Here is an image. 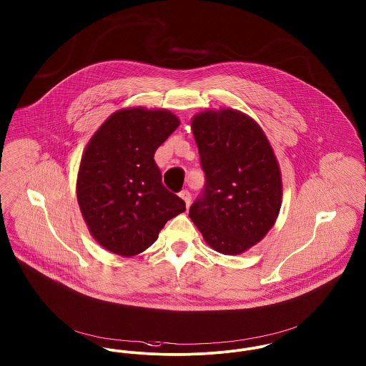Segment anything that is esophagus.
<instances>
[{
    "mask_svg": "<svg viewBox=\"0 0 366 366\" xmlns=\"http://www.w3.org/2000/svg\"><path fill=\"white\" fill-rule=\"evenodd\" d=\"M179 195H180V198L184 201L186 207L189 208V207H190V202H192V194H190L187 190H183V192L179 193Z\"/></svg>",
    "mask_w": 366,
    "mask_h": 366,
    "instance_id": "34e87169",
    "label": "esophagus"
}]
</instances>
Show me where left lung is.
Segmentation results:
<instances>
[{
    "label": "left lung",
    "instance_id": "left-lung-1",
    "mask_svg": "<svg viewBox=\"0 0 366 366\" xmlns=\"http://www.w3.org/2000/svg\"><path fill=\"white\" fill-rule=\"evenodd\" d=\"M192 127L205 184L189 217L214 249L240 254L258 243L279 215L276 157L262 129L239 111L201 112Z\"/></svg>",
    "mask_w": 366,
    "mask_h": 366
}]
</instances>
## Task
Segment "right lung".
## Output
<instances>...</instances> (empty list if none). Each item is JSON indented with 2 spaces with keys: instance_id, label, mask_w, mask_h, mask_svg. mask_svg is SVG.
I'll return each mask as SVG.
<instances>
[{
  "instance_id": "1",
  "label": "right lung",
  "mask_w": 366,
  "mask_h": 366,
  "mask_svg": "<svg viewBox=\"0 0 366 366\" xmlns=\"http://www.w3.org/2000/svg\"><path fill=\"white\" fill-rule=\"evenodd\" d=\"M179 126L164 109H121L96 132L83 154L77 201L90 233L123 257L143 252L168 220L186 211L162 184L154 154Z\"/></svg>"
}]
</instances>
